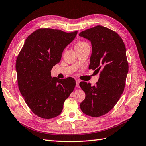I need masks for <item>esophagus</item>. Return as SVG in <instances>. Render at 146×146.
<instances>
[{"mask_svg":"<svg viewBox=\"0 0 146 146\" xmlns=\"http://www.w3.org/2000/svg\"><path fill=\"white\" fill-rule=\"evenodd\" d=\"M79 82H80L79 79H76V86L78 88H79Z\"/></svg>","mask_w":146,"mask_h":146,"instance_id":"34e87169","label":"esophagus"}]
</instances>
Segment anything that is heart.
Listing matches in <instances>:
<instances>
[{
	"mask_svg": "<svg viewBox=\"0 0 146 146\" xmlns=\"http://www.w3.org/2000/svg\"><path fill=\"white\" fill-rule=\"evenodd\" d=\"M88 44H87V43L85 42H82V41H80V42H78L77 44H76V46H75V48H78V47H82L85 45H87Z\"/></svg>",
	"mask_w": 146,
	"mask_h": 146,
	"instance_id": "b5f03b06",
	"label": "heart"
}]
</instances>
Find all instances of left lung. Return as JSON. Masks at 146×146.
Listing matches in <instances>:
<instances>
[{"label": "left lung", "instance_id": "left-lung-1", "mask_svg": "<svg viewBox=\"0 0 146 146\" xmlns=\"http://www.w3.org/2000/svg\"><path fill=\"white\" fill-rule=\"evenodd\" d=\"M79 35L91 43L89 69L100 72L96 85L80 82L85 93L80 108L85 114L98 117L110 112L123 93L129 70L126 47L117 33L100 25Z\"/></svg>", "mask_w": 146, "mask_h": 146}]
</instances>
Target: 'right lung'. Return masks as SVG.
I'll return each instance as SVG.
<instances>
[{
  "label": "right lung",
  "instance_id": "obj_1",
  "mask_svg": "<svg viewBox=\"0 0 146 146\" xmlns=\"http://www.w3.org/2000/svg\"><path fill=\"white\" fill-rule=\"evenodd\" d=\"M77 33L38 29L27 38L17 56L15 68L20 93L32 112L41 118L49 119L60 114L76 85L71 77L52 78L50 71Z\"/></svg>",
  "mask_w": 146,
  "mask_h": 146
}]
</instances>
